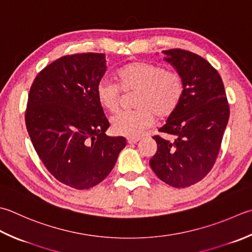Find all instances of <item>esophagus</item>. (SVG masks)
I'll list each match as a JSON object with an SVG mask.
<instances>
[{
  "mask_svg": "<svg viewBox=\"0 0 252 252\" xmlns=\"http://www.w3.org/2000/svg\"><path fill=\"white\" fill-rule=\"evenodd\" d=\"M140 140H141L140 137H137V136L127 137V139H126V141H127V143H129V144H135V143H137Z\"/></svg>",
  "mask_w": 252,
  "mask_h": 252,
  "instance_id": "esophagus-1",
  "label": "esophagus"
}]
</instances>
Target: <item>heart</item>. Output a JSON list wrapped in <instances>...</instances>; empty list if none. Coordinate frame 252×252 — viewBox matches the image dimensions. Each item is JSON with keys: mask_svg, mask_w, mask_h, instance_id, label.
I'll return each instance as SVG.
<instances>
[{"mask_svg": "<svg viewBox=\"0 0 252 252\" xmlns=\"http://www.w3.org/2000/svg\"><path fill=\"white\" fill-rule=\"evenodd\" d=\"M117 81L102 78L97 84L96 96L103 109L116 113L120 109L123 94L135 93L132 101L135 109L112 118L111 129L118 135H140L153 126L155 117H170L184 98V76L160 64L144 61L127 63L118 70Z\"/></svg>", "mask_w": 252, "mask_h": 252, "instance_id": "1", "label": "heart"}]
</instances>
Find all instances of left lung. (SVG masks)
Instances as JSON below:
<instances>
[{
	"instance_id": "1",
	"label": "left lung",
	"mask_w": 252,
	"mask_h": 252,
	"mask_svg": "<svg viewBox=\"0 0 252 252\" xmlns=\"http://www.w3.org/2000/svg\"><path fill=\"white\" fill-rule=\"evenodd\" d=\"M165 60L181 73L185 94L180 105L158 130L174 141L153 136L157 152L150 160L158 178L175 188L201 181L213 168L229 118L220 75L211 64L182 49L164 51Z\"/></svg>"
}]
</instances>
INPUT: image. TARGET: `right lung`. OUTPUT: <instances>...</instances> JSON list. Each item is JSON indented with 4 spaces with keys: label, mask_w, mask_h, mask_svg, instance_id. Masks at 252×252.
<instances>
[{
    "label": "right lung",
    "mask_w": 252,
    "mask_h": 252,
    "mask_svg": "<svg viewBox=\"0 0 252 252\" xmlns=\"http://www.w3.org/2000/svg\"><path fill=\"white\" fill-rule=\"evenodd\" d=\"M103 53L61 57L38 73L25 121L39 158L62 184L84 190L109 175L125 137L106 135L109 121L96 96L106 72Z\"/></svg>",
    "instance_id": "add662e5"
}]
</instances>
